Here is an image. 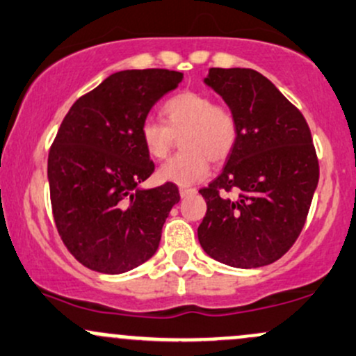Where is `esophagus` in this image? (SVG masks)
<instances>
[{
	"label": "esophagus",
	"instance_id": "34e87169",
	"mask_svg": "<svg viewBox=\"0 0 356 356\" xmlns=\"http://www.w3.org/2000/svg\"><path fill=\"white\" fill-rule=\"evenodd\" d=\"M179 192H181V197H187V195H194L197 189H194V187H181Z\"/></svg>",
	"mask_w": 356,
	"mask_h": 356
}]
</instances>
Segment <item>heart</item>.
Segmentation results:
<instances>
[{"mask_svg": "<svg viewBox=\"0 0 356 356\" xmlns=\"http://www.w3.org/2000/svg\"><path fill=\"white\" fill-rule=\"evenodd\" d=\"M162 122L147 120L140 127V138L147 154L165 159L175 137L182 134L184 152L174 155L159 169V179L175 186H192L207 177L212 162H222L234 150L239 136L238 117L222 102L195 90H184L169 97L161 107Z\"/></svg>", "mask_w": 356, "mask_h": 356, "instance_id": "obj_1", "label": "heart"}]
</instances>
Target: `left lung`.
Segmentation results:
<instances>
[{"instance_id": "left-lung-1", "label": "left lung", "mask_w": 356, "mask_h": 356, "mask_svg": "<svg viewBox=\"0 0 356 356\" xmlns=\"http://www.w3.org/2000/svg\"><path fill=\"white\" fill-rule=\"evenodd\" d=\"M206 83L234 110L239 136L222 172L199 191L207 204L199 243L227 266H266L289 251L306 222L320 179L312 132L259 72L211 68Z\"/></svg>"}]
</instances>
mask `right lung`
I'll return each instance as SVG.
<instances>
[{
	"label": "right lung",
	"instance_id": "add662e5",
	"mask_svg": "<svg viewBox=\"0 0 356 356\" xmlns=\"http://www.w3.org/2000/svg\"><path fill=\"white\" fill-rule=\"evenodd\" d=\"M182 73L147 68L117 72L81 95L61 122L48 154L53 219L76 261L118 275L157 251L177 186L142 191L154 174L140 138L152 105L177 88Z\"/></svg>",
	"mask_w": 356,
	"mask_h": 356
}]
</instances>
